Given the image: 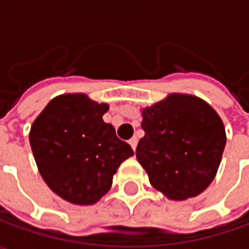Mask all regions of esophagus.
<instances>
[{"instance_id": "34e87169", "label": "esophagus", "mask_w": 249, "mask_h": 249, "mask_svg": "<svg viewBox=\"0 0 249 249\" xmlns=\"http://www.w3.org/2000/svg\"><path fill=\"white\" fill-rule=\"evenodd\" d=\"M137 142H139V140H137V137H131V139L129 140V144L131 145V148H133V151H136V148H137Z\"/></svg>"}]
</instances>
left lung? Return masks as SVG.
<instances>
[{"label": "left lung", "instance_id": "obj_1", "mask_svg": "<svg viewBox=\"0 0 249 249\" xmlns=\"http://www.w3.org/2000/svg\"><path fill=\"white\" fill-rule=\"evenodd\" d=\"M144 137L136 157L149 183L169 199L201 194L215 178L226 145L220 116L205 101L169 94L141 110Z\"/></svg>", "mask_w": 249, "mask_h": 249}]
</instances>
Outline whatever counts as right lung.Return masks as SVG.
Wrapping results in <instances>:
<instances>
[{"label": "right lung", "instance_id": "1", "mask_svg": "<svg viewBox=\"0 0 249 249\" xmlns=\"http://www.w3.org/2000/svg\"><path fill=\"white\" fill-rule=\"evenodd\" d=\"M108 108L86 94H63L50 101L32 124L29 140L38 172L71 204L100 201L120 163L134 154L102 120Z\"/></svg>", "mask_w": 249, "mask_h": 249}]
</instances>
